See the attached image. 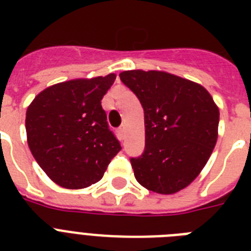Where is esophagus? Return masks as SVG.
<instances>
[{
  "label": "esophagus",
  "instance_id": "esophagus-1",
  "mask_svg": "<svg viewBox=\"0 0 251 251\" xmlns=\"http://www.w3.org/2000/svg\"><path fill=\"white\" fill-rule=\"evenodd\" d=\"M117 133H118V135H120V138H121V139H124V134H125V129H124V126L118 127Z\"/></svg>",
  "mask_w": 251,
  "mask_h": 251
}]
</instances>
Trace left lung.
<instances>
[{
  "label": "left lung",
  "instance_id": "1",
  "mask_svg": "<svg viewBox=\"0 0 251 251\" xmlns=\"http://www.w3.org/2000/svg\"><path fill=\"white\" fill-rule=\"evenodd\" d=\"M122 83L145 110V152L131 159L142 186L175 194L202 172L218 141L219 108L210 92L193 80L159 70H129Z\"/></svg>",
  "mask_w": 251,
  "mask_h": 251
}]
</instances>
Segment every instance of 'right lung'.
<instances>
[{
    "instance_id": "obj_1",
    "label": "right lung",
    "mask_w": 251,
    "mask_h": 251,
    "mask_svg": "<svg viewBox=\"0 0 251 251\" xmlns=\"http://www.w3.org/2000/svg\"><path fill=\"white\" fill-rule=\"evenodd\" d=\"M114 79L116 74H108L53 84L27 108L29 150L49 178L65 189H84L100 181L121 150L101 108Z\"/></svg>"
}]
</instances>
